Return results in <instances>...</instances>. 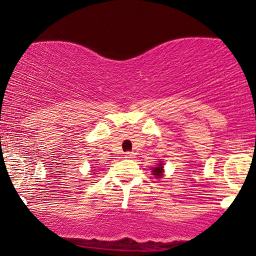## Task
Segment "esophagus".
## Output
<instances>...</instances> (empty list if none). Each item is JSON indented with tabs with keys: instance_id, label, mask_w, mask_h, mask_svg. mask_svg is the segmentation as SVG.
I'll use <instances>...</instances> for the list:
<instances>
[{
	"instance_id": "esophagus-1",
	"label": "esophagus",
	"mask_w": 256,
	"mask_h": 256,
	"mask_svg": "<svg viewBox=\"0 0 256 256\" xmlns=\"http://www.w3.org/2000/svg\"><path fill=\"white\" fill-rule=\"evenodd\" d=\"M134 154L133 152H126L125 154V158H133Z\"/></svg>"
}]
</instances>
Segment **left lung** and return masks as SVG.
<instances>
[{
	"instance_id": "8db88e82",
	"label": "left lung",
	"mask_w": 256,
	"mask_h": 256,
	"mask_svg": "<svg viewBox=\"0 0 256 256\" xmlns=\"http://www.w3.org/2000/svg\"><path fill=\"white\" fill-rule=\"evenodd\" d=\"M152 175H154L156 178H162L164 176V164L160 162L157 164V166L152 168Z\"/></svg>"
}]
</instances>
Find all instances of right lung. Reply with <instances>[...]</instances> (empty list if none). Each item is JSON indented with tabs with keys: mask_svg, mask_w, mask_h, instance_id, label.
I'll list each match as a JSON object with an SVG mask.
<instances>
[{
	"mask_svg": "<svg viewBox=\"0 0 256 256\" xmlns=\"http://www.w3.org/2000/svg\"><path fill=\"white\" fill-rule=\"evenodd\" d=\"M92 172H96V170H92Z\"/></svg>",
	"mask_w": 256,
	"mask_h": 256,
	"instance_id": "add662e5",
	"label": "right lung"
}]
</instances>
